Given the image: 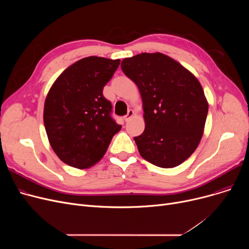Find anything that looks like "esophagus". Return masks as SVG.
<instances>
[{
  "label": "esophagus",
  "mask_w": 249,
  "mask_h": 249,
  "mask_svg": "<svg viewBox=\"0 0 249 249\" xmlns=\"http://www.w3.org/2000/svg\"><path fill=\"white\" fill-rule=\"evenodd\" d=\"M133 115H134V112L131 111V110H129V111H128V114L124 117L125 122H129L130 120H131V118L133 117Z\"/></svg>",
  "instance_id": "34e87169"
}]
</instances>
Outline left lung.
I'll use <instances>...</instances> for the list:
<instances>
[{"label":"left lung","mask_w":249,"mask_h":249,"mask_svg":"<svg viewBox=\"0 0 249 249\" xmlns=\"http://www.w3.org/2000/svg\"><path fill=\"white\" fill-rule=\"evenodd\" d=\"M121 69L142 99L145 129L134 137L140 155L160 167L179 165L204 133L209 104L198 78L160 52L124 58Z\"/></svg>","instance_id":"8db88e82"}]
</instances>
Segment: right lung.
Returning <instances> with one entry per match:
<instances>
[{
    "label": "right lung",
    "instance_id": "right-lung-1",
    "mask_svg": "<svg viewBox=\"0 0 249 249\" xmlns=\"http://www.w3.org/2000/svg\"><path fill=\"white\" fill-rule=\"evenodd\" d=\"M120 59L89 56L64 70L51 86L44 103L43 122L58 159L85 169L99 162L113 136L120 131L110 116L111 102L103 89Z\"/></svg>",
    "mask_w": 249,
    "mask_h": 249
}]
</instances>
